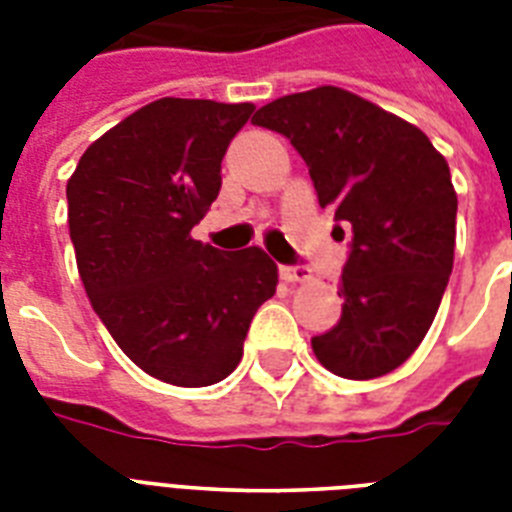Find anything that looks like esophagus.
<instances>
[{
	"label": "esophagus",
	"instance_id": "34e87169",
	"mask_svg": "<svg viewBox=\"0 0 512 512\" xmlns=\"http://www.w3.org/2000/svg\"><path fill=\"white\" fill-rule=\"evenodd\" d=\"M281 276L284 281H292V284H303V281L311 279V268L308 265H281Z\"/></svg>",
	"mask_w": 512,
	"mask_h": 512
}]
</instances>
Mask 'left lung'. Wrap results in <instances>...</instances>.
<instances>
[{
  "mask_svg": "<svg viewBox=\"0 0 512 512\" xmlns=\"http://www.w3.org/2000/svg\"><path fill=\"white\" fill-rule=\"evenodd\" d=\"M252 124L295 146L335 228L353 231L342 316L313 337V353L348 380L393 372L428 335L452 273L457 193L449 164L414 124L340 87L284 95Z\"/></svg>",
  "mask_w": 512,
  "mask_h": 512,
  "instance_id": "obj_1",
  "label": "left lung"
}]
</instances>
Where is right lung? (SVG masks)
<instances>
[{
    "label": "right lung",
    "mask_w": 512,
    "mask_h": 512,
    "mask_svg": "<svg viewBox=\"0 0 512 512\" xmlns=\"http://www.w3.org/2000/svg\"><path fill=\"white\" fill-rule=\"evenodd\" d=\"M252 103L162 98L82 154L66 185L68 231L92 308L156 380L204 388L239 366L279 271L263 249L191 239Z\"/></svg>",
    "instance_id": "add662e5"
}]
</instances>
